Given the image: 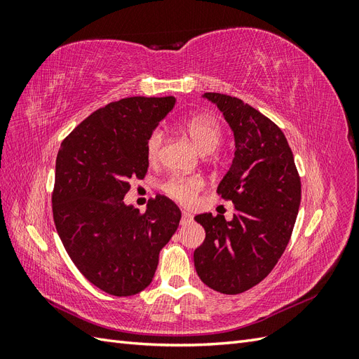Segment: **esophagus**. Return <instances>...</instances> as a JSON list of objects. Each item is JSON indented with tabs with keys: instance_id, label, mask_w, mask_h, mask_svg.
Instances as JSON below:
<instances>
[{
	"instance_id": "obj_1",
	"label": "esophagus",
	"mask_w": 359,
	"mask_h": 359,
	"mask_svg": "<svg viewBox=\"0 0 359 359\" xmlns=\"http://www.w3.org/2000/svg\"><path fill=\"white\" fill-rule=\"evenodd\" d=\"M193 220V215L189 211H182V219H181V224L190 223Z\"/></svg>"
}]
</instances>
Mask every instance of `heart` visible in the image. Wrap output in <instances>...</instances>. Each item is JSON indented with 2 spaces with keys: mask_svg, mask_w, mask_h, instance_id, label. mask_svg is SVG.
<instances>
[{
  "mask_svg": "<svg viewBox=\"0 0 359 359\" xmlns=\"http://www.w3.org/2000/svg\"><path fill=\"white\" fill-rule=\"evenodd\" d=\"M182 130L186 132L193 144L203 154H210L217 148L222 140V127L215 118L210 115H194L182 123ZM163 144V133L160 130L151 133L147 142V157L151 163L158 160L160 149ZM203 181L199 177H172L165 184V190L172 199L181 203H190L196 198L198 191L202 189Z\"/></svg>",
  "mask_w": 359,
  "mask_h": 359,
  "instance_id": "b5f03b06",
  "label": "heart"
}]
</instances>
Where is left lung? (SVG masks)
I'll use <instances>...</instances> for the list:
<instances>
[{
	"instance_id": "1",
	"label": "left lung",
	"mask_w": 359,
	"mask_h": 359,
	"mask_svg": "<svg viewBox=\"0 0 359 359\" xmlns=\"http://www.w3.org/2000/svg\"><path fill=\"white\" fill-rule=\"evenodd\" d=\"M229 124L235 153L217 193L235 203L231 222L211 212L194 217L205 241L193 260L203 283L236 295L260 283L290 240L301 202V181L283 132L243 100L205 93Z\"/></svg>"
}]
</instances>
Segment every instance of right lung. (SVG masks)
Masks as SVG:
<instances>
[{
  "mask_svg": "<svg viewBox=\"0 0 359 359\" xmlns=\"http://www.w3.org/2000/svg\"><path fill=\"white\" fill-rule=\"evenodd\" d=\"M175 97H127L106 104L62 140L52 211L57 232L83 277L114 297L144 290L181 211L156 196L139 212L124 202L128 181L148 170L147 142Z\"/></svg>",
  "mask_w": 359,
  "mask_h": 359,
  "instance_id": "right-lung-1",
  "label": "right lung"
}]
</instances>
